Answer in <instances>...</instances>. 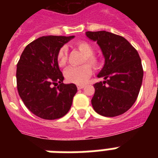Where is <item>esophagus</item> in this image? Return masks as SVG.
<instances>
[{"label": "esophagus", "mask_w": 158, "mask_h": 158, "mask_svg": "<svg viewBox=\"0 0 158 158\" xmlns=\"http://www.w3.org/2000/svg\"><path fill=\"white\" fill-rule=\"evenodd\" d=\"M84 87H85V85H77V88H78V89H84Z\"/></svg>", "instance_id": "esophagus-1"}]
</instances>
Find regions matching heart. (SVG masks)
Segmentation results:
<instances>
[{
    "label": "heart",
    "mask_w": 158,
    "mask_h": 158,
    "mask_svg": "<svg viewBox=\"0 0 158 158\" xmlns=\"http://www.w3.org/2000/svg\"><path fill=\"white\" fill-rule=\"evenodd\" d=\"M75 48H78L83 54L84 58L83 62H87L79 67H69L64 71V77L67 81L76 84H85L92 74V67H97L99 64L98 58L94 55V48L91 44L87 42L80 41L75 44ZM56 61L60 67L65 65L67 61V49L65 47H62L57 52Z\"/></svg>",
    "instance_id": "heart-1"
}]
</instances>
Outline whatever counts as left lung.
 I'll return each instance as SVG.
<instances>
[{
	"instance_id": "left-lung-1",
	"label": "left lung",
	"mask_w": 158,
	"mask_h": 158,
	"mask_svg": "<svg viewBox=\"0 0 158 158\" xmlns=\"http://www.w3.org/2000/svg\"><path fill=\"white\" fill-rule=\"evenodd\" d=\"M86 36L97 42L105 58L98 74L105 80L94 85L93 107L106 117L121 115L134 105L142 85L143 70L139 55L121 36L106 31H89Z\"/></svg>"
}]
</instances>
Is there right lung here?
Masks as SVG:
<instances>
[{"label": "right lung", "instance_id": "obj_1", "mask_svg": "<svg viewBox=\"0 0 158 158\" xmlns=\"http://www.w3.org/2000/svg\"><path fill=\"white\" fill-rule=\"evenodd\" d=\"M74 38L41 37L24 48L17 64L19 95L26 107L42 119H59L71 107L77 87L74 84H63L64 77L57 64L56 54Z\"/></svg>", "mask_w": 158, "mask_h": 158}]
</instances>
